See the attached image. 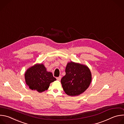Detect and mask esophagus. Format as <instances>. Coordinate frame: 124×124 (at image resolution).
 <instances>
[{
  "mask_svg": "<svg viewBox=\"0 0 124 124\" xmlns=\"http://www.w3.org/2000/svg\"><path fill=\"white\" fill-rule=\"evenodd\" d=\"M61 76H60V77H58V78H56L57 80H58V81H60V80H61Z\"/></svg>",
  "mask_w": 124,
  "mask_h": 124,
  "instance_id": "34e87169",
  "label": "esophagus"
}]
</instances>
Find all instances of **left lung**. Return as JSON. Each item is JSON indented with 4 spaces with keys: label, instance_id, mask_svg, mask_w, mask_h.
<instances>
[{
    "label": "left lung",
    "instance_id": "1",
    "mask_svg": "<svg viewBox=\"0 0 124 124\" xmlns=\"http://www.w3.org/2000/svg\"><path fill=\"white\" fill-rule=\"evenodd\" d=\"M65 72L66 75L62 78L61 82L67 95L78 96L89 87L92 81V74L86 65L72 61L68 62Z\"/></svg>",
    "mask_w": 124,
    "mask_h": 124
}]
</instances>
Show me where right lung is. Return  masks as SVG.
Returning <instances> with one entry per match:
<instances>
[{"label": "right lung", "mask_w": 124, "mask_h": 124, "mask_svg": "<svg viewBox=\"0 0 124 124\" xmlns=\"http://www.w3.org/2000/svg\"><path fill=\"white\" fill-rule=\"evenodd\" d=\"M26 84L30 89L39 93L48 89L50 84L56 79L47 72L43 64H36L27 69L24 74Z\"/></svg>", "instance_id": "obj_1"}]
</instances>
